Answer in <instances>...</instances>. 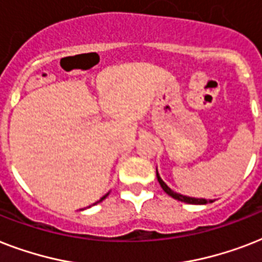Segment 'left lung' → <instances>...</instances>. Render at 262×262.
I'll use <instances>...</instances> for the list:
<instances>
[{"mask_svg": "<svg viewBox=\"0 0 262 262\" xmlns=\"http://www.w3.org/2000/svg\"><path fill=\"white\" fill-rule=\"evenodd\" d=\"M156 177H158V181H159L160 186L163 189L168 195H171L172 199L178 200V201H182V203H186V204H194V205H204V204H208V203H213L212 200H205V199H194V197H189V195H183V194H179L177 191L171 190L170 187L167 186V183L164 182L163 179L160 178L159 172H158V168H156Z\"/></svg>", "mask_w": 262, "mask_h": 262, "instance_id": "obj_1", "label": "left lung"}]
</instances>
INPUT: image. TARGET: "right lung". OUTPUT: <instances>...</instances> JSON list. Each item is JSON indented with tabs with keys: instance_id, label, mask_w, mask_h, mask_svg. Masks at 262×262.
<instances>
[{
	"instance_id": "obj_1",
	"label": "right lung",
	"mask_w": 262,
	"mask_h": 262,
	"mask_svg": "<svg viewBox=\"0 0 262 262\" xmlns=\"http://www.w3.org/2000/svg\"><path fill=\"white\" fill-rule=\"evenodd\" d=\"M107 195H108V193H107V194H104V195H103V197H102V199H100V200H99V201H96V203H95V204H98V203H100V201H103V200H104V199H106V197H107ZM95 204H94V205H95Z\"/></svg>"
}]
</instances>
